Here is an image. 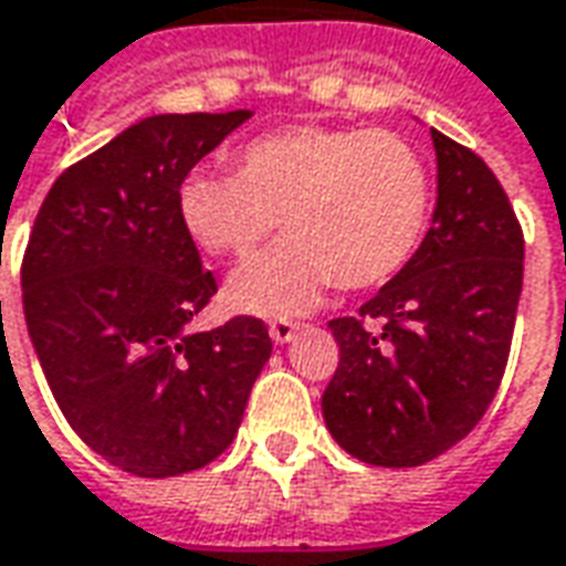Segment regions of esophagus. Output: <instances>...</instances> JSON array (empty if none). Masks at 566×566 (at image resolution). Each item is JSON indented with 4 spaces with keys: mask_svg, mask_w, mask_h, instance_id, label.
Listing matches in <instances>:
<instances>
[{
    "mask_svg": "<svg viewBox=\"0 0 566 566\" xmlns=\"http://www.w3.org/2000/svg\"><path fill=\"white\" fill-rule=\"evenodd\" d=\"M296 331H300V324L287 322V318H275V322L270 324V337L272 343H279V346L291 343V339L296 337Z\"/></svg>",
    "mask_w": 566,
    "mask_h": 566,
    "instance_id": "esophagus-1",
    "label": "esophagus"
}]
</instances>
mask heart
Returning <instances> with one entry per match:
<instances>
[{
  "label": "heart",
  "mask_w": 566,
  "mask_h": 566,
  "mask_svg": "<svg viewBox=\"0 0 566 566\" xmlns=\"http://www.w3.org/2000/svg\"><path fill=\"white\" fill-rule=\"evenodd\" d=\"M180 227L205 254L248 260L282 220L284 242L229 279L254 315L312 310L337 282L365 291L413 260L432 217V174L395 132L287 125L235 153V174L192 171L177 187Z\"/></svg>",
  "instance_id": "obj_1"
}]
</instances>
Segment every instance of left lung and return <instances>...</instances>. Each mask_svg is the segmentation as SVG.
I'll return each instance as SVG.
<instances>
[{
    "label": "left lung",
    "mask_w": 566,
    "mask_h": 566,
    "mask_svg": "<svg viewBox=\"0 0 566 566\" xmlns=\"http://www.w3.org/2000/svg\"><path fill=\"white\" fill-rule=\"evenodd\" d=\"M432 144V229L358 315L327 322L339 365L324 422L346 453L386 469L422 465L475 429L503 379L524 282V235L496 174L434 128Z\"/></svg>",
    "instance_id": "8db88e82"
}]
</instances>
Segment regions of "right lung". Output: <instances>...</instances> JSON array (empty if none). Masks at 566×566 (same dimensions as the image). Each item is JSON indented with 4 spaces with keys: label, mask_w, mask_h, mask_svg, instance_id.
I'll list each match as a JSON object with an SVG mask.
<instances>
[{
    "label": "right lung",
    "mask_w": 566,
    "mask_h": 566,
    "mask_svg": "<svg viewBox=\"0 0 566 566\" xmlns=\"http://www.w3.org/2000/svg\"><path fill=\"white\" fill-rule=\"evenodd\" d=\"M251 109L165 113L54 180L23 254L27 331L73 432L137 478L196 472L232 444L270 361L266 324L189 331L217 294L177 187Z\"/></svg>",
    "instance_id": "add662e5"
}]
</instances>
